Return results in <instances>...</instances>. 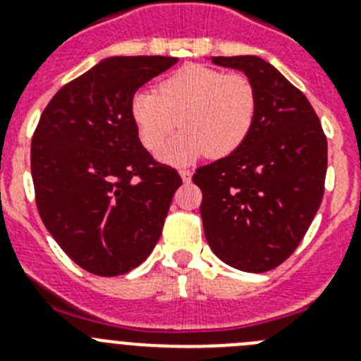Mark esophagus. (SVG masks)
Here are the masks:
<instances>
[{
	"label": "esophagus",
	"mask_w": 361,
	"mask_h": 361,
	"mask_svg": "<svg viewBox=\"0 0 361 361\" xmlns=\"http://www.w3.org/2000/svg\"><path fill=\"white\" fill-rule=\"evenodd\" d=\"M178 173H180V177H183V180L184 183H190L191 180V170H178Z\"/></svg>",
	"instance_id": "34e87169"
}]
</instances>
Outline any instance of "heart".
Instances as JSON below:
<instances>
[{
    "label": "heart",
    "instance_id": "obj_1",
    "mask_svg": "<svg viewBox=\"0 0 361 361\" xmlns=\"http://www.w3.org/2000/svg\"><path fill=\"white\" fill-rule=\"evenodd\" d=\"M130 114L148 152H157L177 124L184 130L162 152L166 161L186 162L202 153L220 159L250 137L257 117V92L244 73L186 65L162 79L157 92H137Z\"/></svg>",
    "mask_w": 361,
    "mask_h": 361
}]
</instances>
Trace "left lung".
<instances>
[{
	"instance_id": "8db88e82",
	"label": "left lung",
	"mask_w": 361,
	"mask_h": 361,
	"mask_svg": "<svg viewBox=\"0 0 361 361\" xmlns=\"http://www.w3.org/2000/svg\"><path fill=\"white\" fill-rule=\"evenodd\" d=\"M212 61L247 75L257 117L240 148L193 175L204 235L222 262L264 273L295 253L320 208L327 137L307 97L273 65L257 56Z\"/></svg>"
}]
</instances>
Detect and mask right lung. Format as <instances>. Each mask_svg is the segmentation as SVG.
Instances as JSON below:
<instances>
[{
	"label": "right lung",
	"instance_id": "obj_1",
	"mask_svg": "<svg viewBox=\"0 0 361 361\" xmlns=\"http://www.w3.org/2000/svg\"><path fill=\"white\" fill-rule=\"evenodd\" d=\"M175 57H108L66 82L41 114L30 170L43 224L79 267L124 275L161 238L183 178L142 148L130 103Z\"/></svg>",
	"mask_w": 361,
	"mask_h": 361
}]
</instances>
